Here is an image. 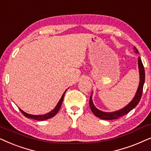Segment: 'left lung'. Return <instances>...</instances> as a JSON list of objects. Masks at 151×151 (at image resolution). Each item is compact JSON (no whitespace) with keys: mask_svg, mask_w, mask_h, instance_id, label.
I'll return each mask as SVG.
<instances>
[{"mask_svg":"<svg viewBox=\"0 0 151 151\" xmlns=\"http://www.w3.org/2000/svg\"><path fill=\"white\" fill-rule=\"evenodd\" d=\"M134 50L135 53L139 54V52L137 49L135 47H134ZM138 67H139V86L137 90L135 95H134V98L132 99L131 101L128 104L127 106L122 108V109L117 110L115 112H103L97 109L95 106H94L93 102H92V93L90 97V107L91 109L92 112H93V114L97 117L100 118L101 119H105V120H112V119H116L118 118L121 117V116L125 115V114H128L130 110H132L133 108H134L137 106V105L139 104L140 99H141L142 95V92H143V87L144 81H145V70H144V68L142 63V60L140 59V57H138Z\"/></svg>","mask_w":151,"mask_h":151,"instance_id":"obj_1","label":"left lung"}]
</instances>
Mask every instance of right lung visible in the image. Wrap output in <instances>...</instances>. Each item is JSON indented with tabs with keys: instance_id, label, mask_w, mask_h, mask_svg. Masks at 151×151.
<instances>
[{
	"instance_id": "add662e5",
	"label": "right lung",
	"mask_w": 151,
	"mask_h": 151,
	"mask_svg": "<svg viewBox=\"0 0 151 151\" xmlns=\"http://www.w3.org/2000/svg\"><path fill=\"white\" fill-rule=\"evenodd\" d=\"M65 92H66V90L64 92V93L63 94V95H62V96H61V99L59 100V103L57 104V105L56 106V107L54 108L52 111H50V112H47V113L44 114H41V115H34V114H29L26 113V112L23 111L21 108H19L20 111L22 112V114H23L24 116H26V117L28 118V119L38 120V121H43V120H46V119H50V118H51V117H53V116H55L58 112H59L60 108H61V104H62V103H63V101L64 94H65Z\"/></svg>"
}]
</instances>
